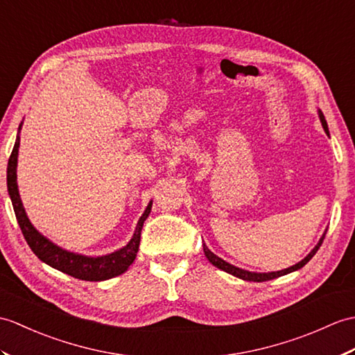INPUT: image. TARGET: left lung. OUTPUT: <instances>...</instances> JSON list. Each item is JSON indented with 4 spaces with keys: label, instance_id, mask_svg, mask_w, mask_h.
<instances>
[{
    "label": "left lung",
    "instance_id": "left-lung-1",
    "mask_svg": "<svg viewBox=\"0 0 355 355\" xmlns=\"http://www.w3.org/2000/svg\"><path fill=\"white\" fill-rule=\"evenodd\" d=\"M318 113H319L320 122H322V127H324V130H325V133L329 135L327 121H325V118H324L322 112L318 110ZM325 234H327V230H325V233L322 234V237L319 239L318 245L310 251V254L307 255L306 259H302L301 261H298V263H296V265H293V266H291V268L283 269V270H277V272H250V270H245V269H241V268H236V266H233V265H230L228 261H225V260H222L220 257H218L216 254H213V252L207 248V245H205V243H202V250H204L205 257H207V260L211 263L213 266H216V268H219V269H222V270H225V272H228V274H232V275H234V277H237V278H242V279H245V282L261 283V282H269V279H274V278H278V277L286 275V274H291V272L298 270V269H301L302 266H306L307 263L311 260L313 255H315V254L318 252L319 246L322 245L324 239H325Z\"/></svg>",
    "mask_w": 355,
    "mask_h": 355
}]
</instances>
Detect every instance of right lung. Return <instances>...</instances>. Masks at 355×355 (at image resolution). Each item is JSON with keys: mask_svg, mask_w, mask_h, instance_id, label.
<instances>
[{"mask_svg": "<svg viewBox=\"0 0 355 355\" xmlns=\"http://www.w3.org/2000/svg\"><path fill=\"white\" fill-rule=\"evenodd\" d=\"M21 127H22V122L19 123L18 136H16V142L13 146V151L10 154L9 164H7V191H9L10 200L13 204L16 220H18L21 232L24 237H26L31 251L37 255V259L46 263V265L63 272V274H68L73 278L85 279V282H104V279H109L123 274V272L130 268L131 263H133L136 259V254L139 251V243H140V232H142L144 222L146 220L148 215H150L153 201H150V204H148L144 215L140 216L137 222L133 237H131V241L123 246V248L114 251L112 254L101 255V257H87V255L76 254V252L60 248V246L53 243L49 239L40 234L37 230L33 227L21 201L18 183H16V166H18Z\"/></svg>", "mask_w": 355, "mask_h": 355, "instance_id": "add662e5", "label": "right lung"}]
</instances>
